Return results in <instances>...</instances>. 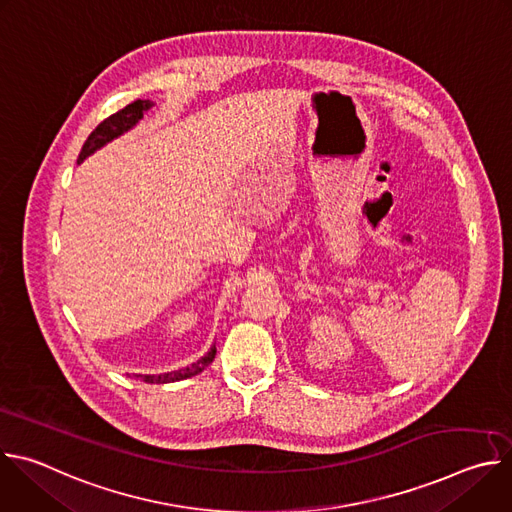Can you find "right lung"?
<instances>
[{"label": "right lung", "instance_id": "obj_1", "mask_svg": "<svg viewBox=\"0 0 512 512\" xmlns=\"http://www.w3.org/2000/svg\"><path fill=\"white\" fill-rule=\"evenodd\" d=\"M152 107H154V101H150V99H137V101L129 103L127 107H123L121 111H117V113H113L111 117H107L103 123H99V125L95 127V131L87 137V141H85V145H83V150H81V154H79L77 164H83V162H85L89 156H93L97 150L105 148V145H107L109 141L117 139L119 135L127 133L129 129H133V127L143 119V115L148 113ZM214 354H216V346L212 344L210 350H208L204 356H200L196 362L188 364V367H182V369H176V371H168V373H160V375H135V377H139V379L145 381V383H156V385L184 381V379H190V377L202 373V371L208 367V364L212 362Z\"/></svg>", "mask_w": 512, "mask_h": 512}]
</instances>
